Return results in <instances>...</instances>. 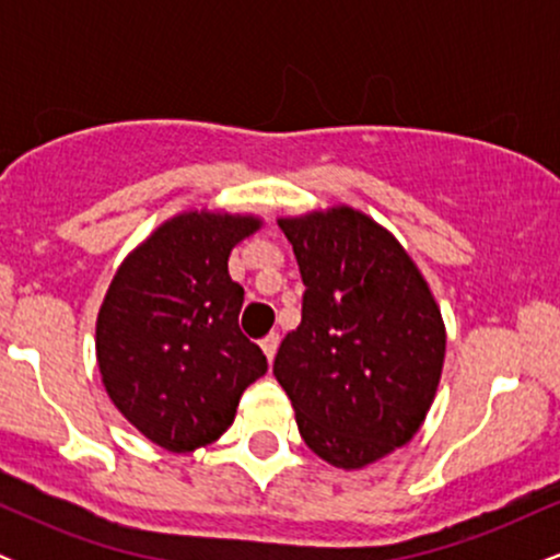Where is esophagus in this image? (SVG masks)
I'll use <instances>...</instances> for the list:
<instances>
[{
	"label": "esophagus",
	"instance_id": "1",
	"mask_svg": "<svg viewBox=\"0 0 560 560\" xmlns=\"http://www.w3.org/2000/svg\"><path fill=\"white\" fill-rule=\"evenodd\" d=\"M279 342H281L279 331H271V334H266V337L260 339V347H262V352H266V358H268V361H273V358H276V350H279Z\"/></svg>",
	"mask_w": 560,
	"mask_h": 560
}]
</instances>
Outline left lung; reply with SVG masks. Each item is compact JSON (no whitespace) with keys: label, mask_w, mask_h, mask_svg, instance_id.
<instances>
[{"label":"left lung","mask_w":560,"mask_h":560,"mask_svg":"<svg viewBox=\"0 0 560 560\" xmlns=\"http://www.w3.org/2000/svg\"><path fill=\"white\" fill-rule=\"evenodd\" d=\"M302 320L273 361L305 445L363 468L405 445L440 384L445 326L400 242L352 208L281 218Z\"/></svg>","instance_id":"obj_1"}]
</instances>
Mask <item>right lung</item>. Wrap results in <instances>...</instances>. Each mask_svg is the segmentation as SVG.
<instances>
[{
  "label": "right lung",
  "mask_w": 560,
  "mask_h": 560,
  "mask_svg": "<svg viewBox=\"0 0 560 560\" xmlns=\"http://www.w3.org/2000/svg\"><path fill=\"white\" fill-rule=\"evenodd\" d=\"M253 215L184 213L139 244L96 318V361L115 408L173 453L210 445L268 361L240 329L244 289L229 255Z\"/></svg>",
  "instance_id": "add662e5"
}]
</instances>
